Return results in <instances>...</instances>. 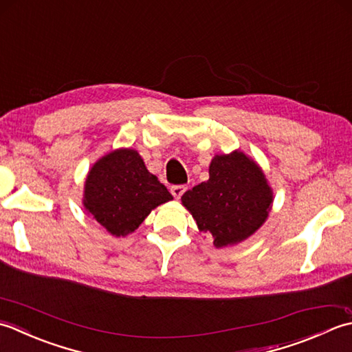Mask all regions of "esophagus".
Listing matches in <instances>:
<instances>
[{
  "instance_id": "34e87169",
  "label": "esophagus",
  "mask_w": 352,
  "mask_h": 352,
  "mask_svg": "<svg viewBox=\"0 0 352 352\" xmlns=\"http://www.w3.org/2000/svg\"><path fill=\"white\" fill-rule=\"evenodd\" d=\"M170 191H171V195L175 196V199H181V196L186 191V186L185 185H173L170 188Z\"/></svg>"
}]
</instances>
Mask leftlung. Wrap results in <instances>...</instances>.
<instances>
[{
    "label": "left lung",
    "mask_w": 352,
    "mask_h": 352,
    "mask_svg": "<svg viewBox=\"0 0 352 352\" xmlns=\"http://www.w3.org/2000/svg\"><path fill=\"white\" fill-rule=\"evenodd\" d=\"M200 232L212 236L216 248L239 245L267 220L274 190L261 167L240 150L216 155L210 179L181 197Z\"/></svg>",
    "instance_id": "obj_1"
}]
</instances>
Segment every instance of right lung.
Segmentation results:
<instances>
[{
  "instance_id": "right-lung-1",
  "label": "right lung",
  "mask_w": 352,
  "mask_h": 352,
  "mask_svg": "<svg viewBox=\"0 0 352 352\" xmlns=\"http://www.w3.org/2000/svg\"><path fill=\"white\" fill-rule=\"evenodd\" d=\"M171 199L140 153L126 147L94 162L83 190L85 211L113 236L135 232L152 210Z\"/></svg>"
}]
</instances>
